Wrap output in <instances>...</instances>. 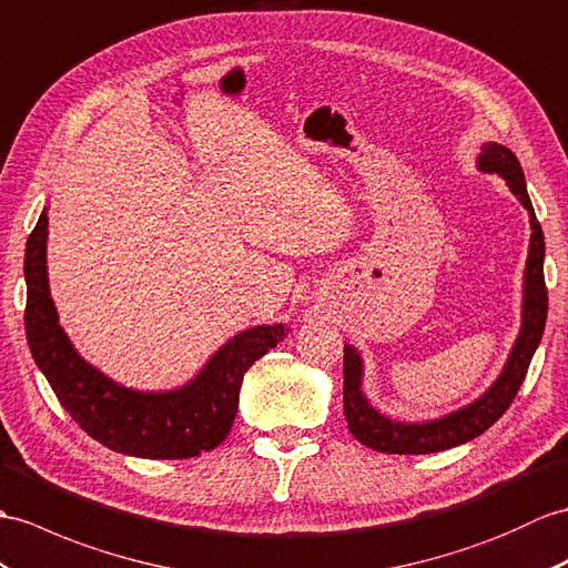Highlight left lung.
<instances>
[{
    "label": "left lung",
    "instance_id": "8db88e82",
    "mask_svg": "<svg viewBox=\"0 0 568 568\" xmlns=\"http://www.w3.org/2000/svg\"><path fill=\"white\" fill-rule=\"evenodd\" d=\"M477 169L484 174H498L508 183L510 193L530 215V246L523 273V305L520 332L513 344L504 371L491 382V387L477 399L455 408V412L430 420H397L382 414L363 389L365 365L363 355L353 344L344 346V414L348 430L363 445L389 455H428L450 450L469 443L489 430L506 414L510 402L523 385L532 355L542 341L547 322V287H545V234L535 217L527 195V183L518 156L498 142H484L477 156Z\"/></svg>",
    "mask_w": 568,
    "mask_h": 568
}]
</instances>
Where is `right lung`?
Wrapping results in <instances>:
<instances>
[{"label":"right lung","mask_w":568,"mask_h":568,"mask_svg":"<svg viewBox=\"0 0 568 568\" xmlns=\"http://www.w3.org/2000/svg\"><path fill=\"white\" fill-rule=\"evenodd\" d=\"M23 278L26 338L38 371L91 438L130 457L183 459L217 447L234 424L244 373L290 332L285 324L244 328L186 385L144 392L103 375L64 334L48 281V205L26 242Z\"/></svg>","instance_id":"right-lung-1"}]
</instances>
